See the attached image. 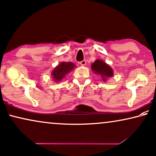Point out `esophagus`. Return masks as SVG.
<instances>
[{"mask_svg":"<svg viewBox=\"0 0 156 156\" xmlns=\"http://www.w3.org/2000/svg\"><path fill=\"white\" fill-rule=\"evenodd\" d=\"M80 64L81 65V66H86V60H82V61H80Z\"/></svg>","mask_w":156,"mask_h":156,"instance_id":"obj_1","label":"esophagus"}]
</instances>
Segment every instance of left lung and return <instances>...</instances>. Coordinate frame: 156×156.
<instances>
[{"label": "left lung", "instance_id": "left-lung-1", "mask_svg": "<svg viewBox=\"0 0 156 156\" xmlns=\"http://www.w3.org/2000/svg\"><path fill=\"white\" fill-rule=\"evenodd\" d=\"M91 69L94 73L100 75L102 77V80L105 81L106 79L109 77L113 76V70L104 61L96 60L91 66Z\"/></svg>", "mask_w": 156, "mask_h": 156}]
</instances>
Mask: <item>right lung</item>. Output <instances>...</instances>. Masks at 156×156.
<instances>
[{"label":"right lung","mask_w":156,"mask_h":156,"mask_svg":"<svg viewBox=\"0 0 156 156\" xmlns=\"http://www.w3.org/2000/svg\"><path fill=\"white\" fill-rule=\"evenodd\" d=\"M74 67L76 66L73 62H61L59 64L52 73L55 81H60L62 80L67 73L71 71Z\"/></svg>","instance_id":"add662e5"}]
</instances>
